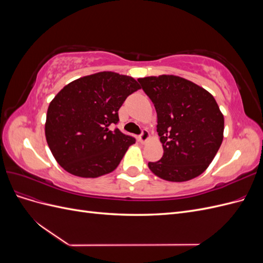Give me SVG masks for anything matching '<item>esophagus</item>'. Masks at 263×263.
Instances as JSON below:
<instances>
[{
    "instance_id": "1",
    "label": "esophagus",
    "mask_w": 263,
    "mask_h": 263,
    "mask_svg": "<svg viewBox=\"0 0 263 263\" xmlns=\"http://www.w3.org/2000/svg\"><path fill=\"white\" fill-rule=\"evenodd\" d=\"M148 138H149V132L147 129H142L140 135H139V137H138L139 141L140 142H145Z\"/></svg>"
}]
</instances>
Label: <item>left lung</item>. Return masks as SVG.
I'll use <instances>...</instances> for the list:
<instances>
[{"label":"left lung","mask_w":263,"mask_h":263,"mask_svg":"<svg viewBox=\"0 0 263 263\" xmlns=\"http://www.w3.org/2000/svg\"><path fill=\"white\" fill-rule=\"evenodd\" d=\"M154 103L163 156L149 169L166 181L196 178L212 162L221 145L224 116L213 95L176 76L138 79Z\"/></svg>","instance_id":"8db88e82"}]
</instances>
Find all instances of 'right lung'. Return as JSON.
I'll return each mask as SVG.
<instances>
[{
	"label": "right lung",
	"instance_id": "obj_1",
	"mask_svg": "<svg viewBox=\"0 0 263 263\" xmlns=\"http://www.w3.org/2000/svg\"><path fill=\"white\" fill-rule=\"evenodd\" d=\"M139 89L132 77L105 71L78 79L55 95L47 110L45 133L63 169L82 178L116 169L136 139L113 126L127 97Z\"/></svg>",
	"mask_w": 263,
	"mask_h": 263
}]
</instances>
